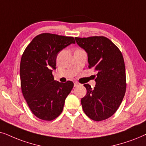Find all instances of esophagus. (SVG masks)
Masks as SVG:
<instances>
[{
    "instance_id": "1",
    "label": "esophagus",
    "mask_w": 146,
    "mask_h": 146,
    "mask_svg": "<svg viewBox=\"0 0 146 146\" xmlns=\"http://www.w3.org/2000/svg\"><path fill=\"white\" fill-rule=\"evenodd\" d=\"M80 85L77 81H74V87H77Z\"/></svg>"
}]
</instances>
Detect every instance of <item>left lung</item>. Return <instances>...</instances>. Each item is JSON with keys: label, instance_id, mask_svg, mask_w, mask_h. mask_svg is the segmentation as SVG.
Returning <instances> with one entry per match:
<instances>
[{"label": "left lung", "instance_id": "1", "mask_svg": "<svg viewBox=\"0 0 146 146\" xmlns=\"http://www.w3.org/2000/svg\"><path fill=\"white\" fill-rule=\"evenodd\" d=\"M77 44L87 52L89 68L98 71L93 88L85 84L86 96L81 99L83 111L96 121L115 113L126 90L125 68L123 55L117 46L104 36L75 37Z\"/></svg>", "mask_w": 146, "mask_h": 146}]
</instances>
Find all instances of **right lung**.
I'll use <instances>...</instances> for the list:
<instances>
[{"mask_svg": "<svg viewBox=\"0 0 146 146\" xmlns=\"http://www.w3.org/2000/svg\"><path fill=\"white\" fill-rule=\"evenodd\" d=\"M71 43H75L73 36L42 33L32 40L21 57L22 93L33 113L42 120L51 121L61 113L74 85L71 81H55L52 73L58 53Z\"/></svg>", "mask_w": 146, "mask_h": 146, "instance_id": "add662e5", "label": "right lung"}]
</instances>
